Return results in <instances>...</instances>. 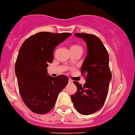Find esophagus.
Here are the masks:
<instances>
[{"instance_id":"esophagus-1","label":"esophagus","mask_w":135,"mask_h":135,"mask_svg":"<svg viewBox=\"0 0 135 135\" xmlns=\"http://www.w3.org/2000/svg\"><path fill=\"white\" fill-rule=\"evenodd\" d=\"M69 83H73V80H72L71 79H69Z\"/></svg>"}]
</instances>
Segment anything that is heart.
Returning a JSON list of instances; mask_svg holds the SVG:
<instances>
[{"label": "heart", "mask_w": 135, "mask_h": 135, "mask_svg": "<svg viewBox=\"0 0 135 135\" xmlns=\"http://www.w3.org/2000/svg\"><path fill=\"white\" fill-rule=\"evenodd\" d=\"M82 49V47L78 44H74L71 47V49Z\"/></svg>", "instance_id": "obj_1"}]
</instances>
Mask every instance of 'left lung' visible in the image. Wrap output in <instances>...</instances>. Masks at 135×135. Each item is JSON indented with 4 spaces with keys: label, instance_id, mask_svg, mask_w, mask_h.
Here are the masks:
<instances>
[{
    "label": "left lung",
    "instance_id": "left-lung-1",
    "mask_svg": "<svg viewBox=\"0 0 135 135\" xmlns=\"http://www.w3.org/2000/svg\"><path fill=\"white\" fill-rule=\"evenodd\" d=\"M75 35L85 40L88 52L81 68L86 83L82 86L78 82H73L77 91L71 96V100L78 112L89 115L98 111L107 98L112 79L109 55L101 40L96 35L86 33H75Z\"/></svg>",
    "mask_w": 135,
    "mask_h": 135
}]
</instances>
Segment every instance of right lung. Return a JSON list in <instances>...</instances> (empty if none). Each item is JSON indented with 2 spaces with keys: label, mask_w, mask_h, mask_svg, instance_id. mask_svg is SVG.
Wrapping results in <instances>:
<instances>
[{
  "label": "right lung",
  "mask_w": 135,
  "mask_h": 135,
  "mask_svg": "<svg viewBox=\"0 0 135 135\" xmlns=\"http://www.w3.org/2000/svg\"><path fill=\"white\" fill-rule=\"evenodd\" d=\"M71 33L41 32L29 37L21 45L15 64L18 90L26 105L34 113L52 110L60 94L68 84L65 75L51 77L46 67L53 60L55 48Z\"/></svg>",
  "instance_id": "add662e5"
}]
</instances>
